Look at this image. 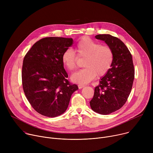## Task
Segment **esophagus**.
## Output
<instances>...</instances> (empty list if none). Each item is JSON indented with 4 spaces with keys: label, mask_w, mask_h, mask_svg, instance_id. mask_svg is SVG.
<instances>
[{
    "label": "esophagus",
    "mask_w": 153,
    "mask_h": 153,
    "mask_svg": "<svg viewBox=\"0 0 153 153\" xmlns=\"http://www.w3.org/2000/svg\"><path fill=\"white\" fill-rule=\"evenodd\" d=\"M78 86H79V89H81V88H83V87L85 86V85H82V84H79V85H78Z\"/></svg>",
    "instance_id": "obj_1"
}]
</instances>
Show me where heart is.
Masks as SVG:
<instances>
[{
	"label": "heart",
	"instance_id": "obj_1",
	"mask_svg": "<svg viewBox=\"0 0 153 153\" xmlns=\"http://www.w3.org/2000/svg\"><path fill=\"white\" fill-rule=\"evenodd\" d=\"M76 51L79 57H85L84 68L77 71L71 76L74 82L84 85L94 79L97 75H105L112 67L114 53L108 45H101L100 43L91 38L84 36L77 43ZM77 57L71 48L65 50L62 55L64 66L69 71L76 68Z\"/></svg>",
	"mask_w": 153,
	"mask_h": 153
}]
</instances>
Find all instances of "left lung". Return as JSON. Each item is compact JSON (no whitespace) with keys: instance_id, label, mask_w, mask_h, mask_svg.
I'll return each mask as SVG.
<instances>
[{"instance_id":"left-lung-1","label":"left lung","mask_w":153,"mask_h":153,"mask_svg":"<svg viewBox=\"0 0 153 153\" xmlns=\"http://www.w3.org/2000/svg\"><path fill=\"white\" fill-rule=\"evenodd\" d=\"M95 37L105 41L114 53L112 67L95 87L90 102L94 111L106 115L119 110L126 102L134 78V65L131 54L119 39L110 34H98Z\"/></svg>"}]
</instances>
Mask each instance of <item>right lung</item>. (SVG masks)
Listing matches in <instances>:
<instances>
[{
    "label": "right lung",
    "instance_id": "add662e5",
    "mask_svg": "<svg viewBox=\"0 0 153 153\" xmlns=\"http://www.w3.org/2000/svg\"><path fill=\"white\" fill-rule=\"evenodd\" d=\"M72 38L50 37L36 42L24 57L22 80L28 102L39 114L54 117L68 106L78 90L71 83L62 61L63 53L73 45Z\"/></svg>",
    "mask_w": 153,
    "mask_h": 153
}]
</instances>
